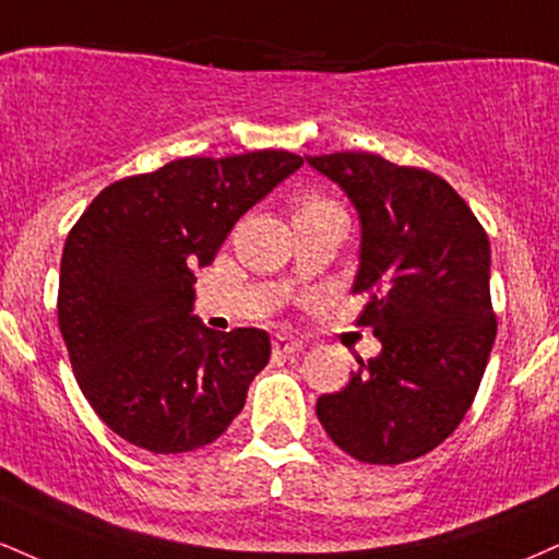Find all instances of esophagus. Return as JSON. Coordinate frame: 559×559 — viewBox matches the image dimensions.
Masks as SVG:
<instances>
[{"instance_id":"1","label":"esophagus","mask_w":559,"mask_h":559,"mask_svg":"<svg viewBox=\"0 0 559 559\" xmlns=\"http://www.w3.org/2000/svg\"><path fill=\"white\" fill-rule=\"evenodd\" d=\"M305 344H301L299 338H294V335H275L273 338V354H299Z\"/></svg>"}]
</instances>
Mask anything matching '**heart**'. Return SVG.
Instances as JSON below:
<instances>
[{"label":"heart","mask_w":559,"mask_h":559,"mask_svg":"<svg viewBox=\"0 0 559 559\" xmlns=\"http://www.w3.org/2000/svg\"><path fill=\"white\" fill-rule=\"evenodd\" d=\"M331 205H335V203H331V200H325V198H320V194H307V198L299 200L297 215H299V213L320 211V207H331Z\"/></svg>","instance_id":"obj_1"}]
</instances>
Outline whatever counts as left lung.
Wrapping results in <instances>:
<instances>
[{
	"mask_svg": "<svg viewBox=\"0 0 559 559\" xmlns=\"http://www.w3.org/2000/svg\"><path fill=\"white\" fill-rule=\"evenodd\" d=\"M361 221L354 294L359 325L382 352L359 361L346 388L318 399V419L361 463L421 459L472 408L497 318L489 297V239L445 179L374 153L307 156Z\"/></svg>",
	"mask_w": 559,
	"mask_h": 559,
	"instance_id": "1",
	"label": "left lung"
}]
</instances>
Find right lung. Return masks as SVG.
Returning a JSON list of instances; mask_svg holds the SVG:
<instances>
[{"mask_svg": "<svg viewBox=\"0 0 559 559\" xmlns=\"http://www.w3.org/2000/svg\"><path fill=\"white\" fill-rule=\"evenodd\" d=\"M305 158L288 151L171 160L124 177L67 234L57 318L75 380L111 432L151 453L226 432L271 359L260 328L218 333L192 314L194 267Z\"/></svg>", "mask_w": 559, "mask_h": 559, "instance_id": "obj_1", "label": "right lung"}]
</instances>
